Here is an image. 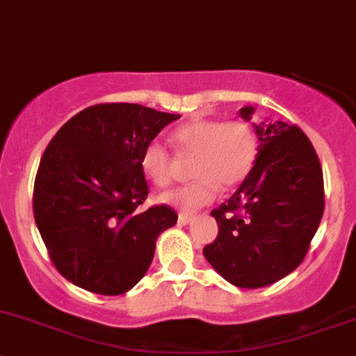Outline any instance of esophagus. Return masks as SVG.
Returning <instances> with one entry per match:
<instances>
[{
	"mask_svg": "<svg viewBox=\"0 0 356 356\" xmlns=\"http://www.w3.org/2000/svg\"><path fill=\"white\" fill-rule=\"evenodd\" d=\"M190 221H192V216L185 214V212H179V214H178V222H179V225H188Z\"/></svg>",
	"mask_w": 356,
	"mask_h": 356,
	"instance_id": "obj_1",
	"label": "esophagus"
}]
</instances>
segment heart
<instances>
[{
	"label": "heart",
	"instance_id": "b5f03b06",
	"mask_svg": "<svg viewBox=\"0 0 356 356\" xmlns=\"http://www.w3.org/2000/svg\"><path fill=\"white\" fill-rule=\"evenodd\" d=\"M171 142L178 154L195 156L192 164L195 181L159 197L161 202L183 212H195L211 204L221 185L226 188L240 185L250 175L259 151L254 128L241 120H192L171 134ZM140 170L149 181L164 188L173 177V157L161 142L152 140L142 149Z\"/></svg>",
	"mask_w": 356,
	"mask_h": 356
}]
</instances>
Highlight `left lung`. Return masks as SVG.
<instances>
[{
  "instance_id": "left-lung-1",
  "label": "left lung",
  "mask_w": 356,
  "mask_h": 356,
  "mask_svg": "<svg viewBox=\"0 0 356 356\" xmlns=\"http://www.w3.org/2000/svg\"><path fill=\"white\" fill-rule=\"evenodd\" d=\"M254 108L240 116L250 120ZM259 152L240 188L211 212L218 238L204 257L228 283L262 288L283 280L309 252L322 214L324 178L312 142L296 124H255Z\"/></svg>"
}]
</instances>
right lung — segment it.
<instances>
[{
  "mask_svg": "<svg viewBox=\"0 0 356 356\" xmlns=\"http://www.w3.org/2000/svg\"><path fill=\"white\" fill-rule=\"evenodd\" d=\"M178 115L106 102L70 118L51 138L34 183V218L54 267L70 283L122 295L147 273L156 240L177 222L170 205L142 212L145 144Z\"/></svg>",
  "mask_w": 356,
  "mask_h": 356,
  "instance_id": "add662e5",
  "label": "right lung"
}]
</instances>
